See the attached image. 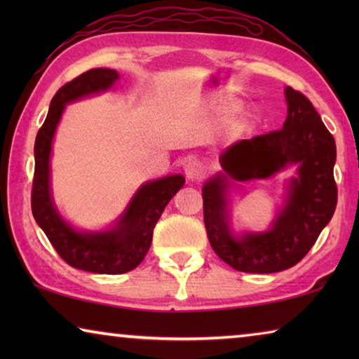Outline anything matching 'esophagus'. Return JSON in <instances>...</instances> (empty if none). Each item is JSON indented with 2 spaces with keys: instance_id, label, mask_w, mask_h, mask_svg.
<instances>
[{
  "instance_id": "1",
  "label": "esophagus",
  "mask_w": 359,
  "mask_h": 359,
  "mask_svg": "<svg viewBox=\"0 0 359 359\" xmlns=\"http://www.w3.org/2000/svg\"><path fill=\"white\" fill-rule=\"evenodd\" d=\"M204 172H205L204 166L199 161H196V160L190 161L185 166V175H187L188 180H199V179H203Z\"/></svg>"
}]
</instances>
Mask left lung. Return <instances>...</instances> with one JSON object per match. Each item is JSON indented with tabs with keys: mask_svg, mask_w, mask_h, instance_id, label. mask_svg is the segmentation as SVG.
<instances>
[{
	"mask_svg": "<svg viewBox=\"0 0 359 359\" xmlns=\"http://www.w3.org/2000/svg\"><path fill=\"white\" fill-rule=\"evenodd\" d=\"M288 104L282 130L236 142L220 156L224 174L203 187L204 224L214 252L236 271L272 274L293 267L306 257L334 215L336 142L312 102L297 90L285 88ZM291 164L298 175L290 181L285 208L264 233L236 238L226 210V177L238 181L269 178Z\"/></svg>",
	"mask_w": 359,
	"mask_h": 359,
	"instance_id": "obj_1",
	"label": "left lung"
}]
</instances>
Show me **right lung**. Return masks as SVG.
Listing matches in <instances>:
<instances>
[{
  "label": "right lung",
  "instance_id": "add662e5",
  "mask_svg": "<svg viewBox=\"0 0 359 359\" xmlns=\"http://www.w3.org/2000/svg\"><path fill=\"white\" fill-rule=\"evenodd\" d=\"M118 79V72L95 68L72 79L50 101L46 121L34 142V179L32 210L57 253L69 266L95 274H125L147 255L154 228L172 196L185 184L184 175H166L147 182L136 191L112 229L77 231L66 223L53 204L50 193V151L57 125L65 106L83 96L106 92Z\"/></svg>",
  "mask_w": 359,
  "mask_h": 359
}]
</instances>
